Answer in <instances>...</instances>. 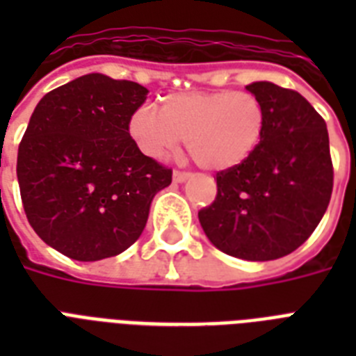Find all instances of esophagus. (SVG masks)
I'll return each instance as SVG.
<instances>
[{"label": "esophagus", "mask_w": 356, "mask_h": 356, "mask_svg": "<svg viewBox=\"0 0 356 356\" xmlns=\"http://www.w3.org/2000/svg\"><path fill=\"white\" fill-rule=\"evenodd\" d=\"M190 177H192V175H190L188 172H177V170L173 172V181H175V183H184V181H188Z\"/></svg>", "instance_id": "34e87169"}]
</instances>
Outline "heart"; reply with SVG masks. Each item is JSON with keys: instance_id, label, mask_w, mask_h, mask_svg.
<instances>
[{"instance_id": "b5f03b06", "label": "heart", "mask_w": 356, "mask_h": 356, "mask_svg": "<svg viewBox=\"0 0 356 356\" xmlns=\"http://www.w3.org/2000/svg\"><path fill=\"white\" fill-rule=\"evenodd\" d=\"M266 111L251 92H181L142 105L129 118V136L144 155L166 159L186 140L195 164L211 172L240 166L259 147Z\"/></svg>"}]
</instances>
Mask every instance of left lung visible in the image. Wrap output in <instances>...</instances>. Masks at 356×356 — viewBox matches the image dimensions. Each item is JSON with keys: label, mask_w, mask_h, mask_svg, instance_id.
<instances>
[{"label": "left lung", "mask_w": 356, "mask_h": 356, "mask_svg": "<svg viewBox=\"0 0 356 356\" xmlns=\"http://www.w3.org/2000/svg\"><path fill=\"white\" fill-rule=\"evenodd\" d=\"M245 88L264 105V134L243 164L216 173V200L197 216L223 253L275 260L314 233L329 207V133L325 120L299 92L268 81Z\"/></svg>", "instance_id": "obj_1"}]
</instances>
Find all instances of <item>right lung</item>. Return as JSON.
I'll list each match as a JSON object with an SVG mask.
<instances>
[{"label":"right lung","instance_id":"add662e5","mask_svg":"<svg viewBox=\"0 0 356 356\" xmlns=\"http://www.w3.org/2000/svg\"><path fill=\"white\" fill-rule=\"evenodd\" d=\"M147 88L88 74L47 92L18 147L19 194L35 233L74 260L116 257L142 234L172 170L145 156L129 118Z\"/></svg>","mask_w":356,"mask_h":356}]
</instances>
